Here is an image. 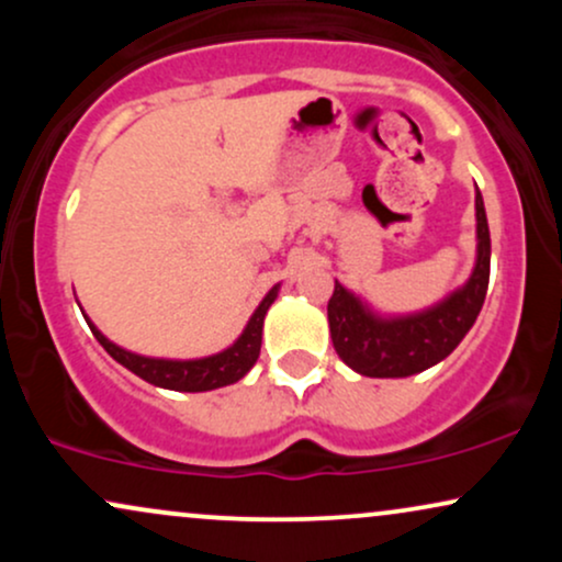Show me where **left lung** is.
Returning <instances> with one entry per match:
<instances>
[{
    "instance_id": "obj_1",
    "label": "left lung",
    "mask_w": 562,
    "mask_h": 562,
    "mask_svg": "<svg viewBox=\"0 0 562 562\" xmlns=\"http://www.w3.org/2000/svg\"><path fill=\"white\" fill-rule=\"evenodd\" d=\"M475 267L465 285L423 312L380 314L335 280L327 303L330 338L344 362L367 378H409L447 359L479 319L488 288L492 237L475 187Z\"/></svg>"
}]
</instances>
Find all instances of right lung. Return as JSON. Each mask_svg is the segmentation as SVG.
Returning a JSON list of instances; mask_svg holds the SVG:
<instances>
[{"label":"right lung","instance_id":"1","mask_svg":"<svg viewBox=\"0 0 562 562\" xmlns=\"http://www.w3.org/2000/svg\"><path fill=\"white\" fill-rule=\"evenodd\" d=\"M277 293H280V282L263 295V301L256 306V312L250 314L248 325L240 333V338L235 344L224 348V351L211 353V357L200 359H158V357H142V353L128 351V348L113 344L105 335L94 327V322L83 314L89 330L100 346L119 364H124L126 370H132L134 375L147 380V383L158 385V389L169 391H184V393H200V391H214L224 389V385L237 383L250 372V367L256 364L261 353V333H263V317H267L269 306H272Z\"/></svg>","mask_w":562,"mask_h":562}]
</instances>
